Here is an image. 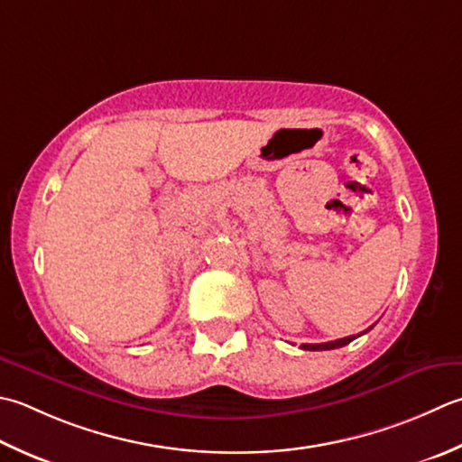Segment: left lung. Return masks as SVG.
<instances>
[{"label":"left lung","mask_w":462,"mask_h":462,"mask_svg":"<svg viewBox=\"0 0 462 462\" xmlns=\"http://www.w3.org/2000/svg\"><path fill=\"white\" fill-rule=\"evenodd\" d=\"M373 328H374V324L370 328H366L365 332H360V334H366L368 330H373ZM355 338L356 337H345V338H338V340H332V342H322V345H302V348L304 350H332V348H340V346L350 345V342Z\"/></svg>","instance_id":"left-lung-1"}]
</instances>
